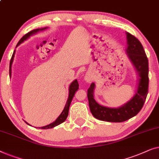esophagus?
Instances as JSON below:
<instances>
[{"label":"esophagus","instance_id":"esophagus-1","mask_svg":"<svg viewBox=\"0 0 159 159\" xmlns=\"http://www.w3.org/2000/svg\"><path fill=\"white\" fill-rule=\"evenodd\" d=\"M85 79H86V80L87 82H91V80H92V76H91V75L87 74L86 75V77H85Z\"/></svg>","mask_w":159,"mask_h":159}]
</instances>
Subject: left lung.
I'll list each match as a JSON object with an SVG mask.
<instances>
[{
  "label": "left lung",
  "mask_w": 159,
  "mask_h": 159,
  "mask_svg": "<svg viewBox=\"0 0 159 159\" xmlns=\"http://www.w3.org/2000/svg\"><path fill=\"white\" fill-rule=\"evenodd\" d=\"M127 52L139 75V84L135 94L130 101L120 108H109L99 105L93 99L95 84L92 83L88 89V99L91 112L99 120L122 122L130 119L141 110L148 93V60L143 47L135 36L127 33Z\"/></svg>",
  "instance_id": "obj_1"
}]
</instances>
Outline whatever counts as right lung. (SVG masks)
I'll return each mask as SVG.
<instances>
[{"mask_svg": "<svg viewBox=\"0 0 159 159\" xmlns=\"http://www.w3.org/2000/svg\"><path fill=\"white\" fill-rule=\"evenodd\" d=\"M47 29L45 28H42V29H37V30H34L32 31H31V32L26 33V34L23 37L21 38V39L19 40V42H18L17 44V46H19L20 44L21 43V42H23L24 40H26V39H28L29 37H30L31 35L35 34V33H37V32H39V31H42V30H44ZM14 54H15V50L14 52H13V55H12V57H11V61H10V68H9V75H11V65H12V62H13V57H14ZM79 83H78V80H73V82L71 83V84L70 85V87H69V96H68V101L66 102V106L64 107V109L63 111H62V113L60 114L59 117L57 118V120H55L54 122H52V123H51L50 125H47V126H44V127H42L41 128L42 129H50V128H52V127H54L55 126H57V125H60L62 123V122L66 121V118L68 117V111H69V107H70V103L72 102V99L73 97H74V94L75 93V91H76L78 89H79ZM27 124V123H26ZM29 125V124H28ZM40 128V127H39Z\"/></svg>", "mask_w": 159, "mask_h": 159, "instance_id": "1", "label": "right lung"}]
</instances>
